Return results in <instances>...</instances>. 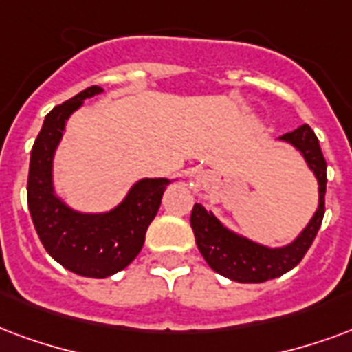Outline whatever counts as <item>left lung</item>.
<instances>
[{"mask_svg":"<svg viewBox=\"0 0 352 352\" xmlns=\"http://www.w3.org/2000/svg\"><path fill=\"white\" fill-rule=\"evenodd\" d=\"M291 143L314 171L319 184V207L311 220L295 241L282 248H269L246 236L236 235L222 226L210 210L196 203L190 216V226L196 235V244L205 261L218 274L239 283H261L285 274L302 261L311 246L324 216V192H327V160L322 156L319 140L309 124H300L293 132L280 136Z\"/></svg>","mask_w":352,"mask_h":352,"instance_id":"8db88e82","label":"left lung"}]
</instances>
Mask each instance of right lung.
Segmentation results:
<instances>
[{
    "label": "right lung",
    "instance_id": "add662e5",
    "mask_svg": "<svg viewBox=\"0 0 352 352\" xmlns=\"http://www.w3.org/2000/svg\"><path fill=\"white\" fill-rule=\"evenodd\" d=\"M102 93L91 85L46 116L31 149L28 207L46 252L65 269L85 278H108L136 259L156 216L169 179H142L110 212L87 214L56 196L52 168L67 119L85 98Z\"/></svg>",
    "mask_w": 352,
    "mask_h": 352
}]
</instances>
